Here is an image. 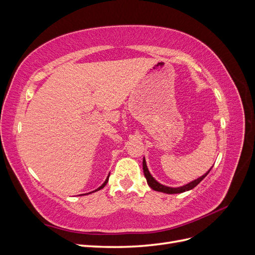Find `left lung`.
I'll return each instance as SVG.
<instances>
[{
	"label": "left lung",
	"instance_id": "obj_1",
	"mask_svg": "<svg viewBox=\"0 0 255 255\" xmlns=\"http://www.w3.org/2000/svg\"><path fill=\"white\" fill-rule=\"evenodd\" d=\"M142 168H143V173H144V176L146 179V182H148V185L149 186L153 189V190H156V191H159V192H165V194H181V192H184V191H187V190H190L192 188H195L197 185L201 182L204 177L210 173L211 171V168L210 170H208L205 174H203L202 176L198 177L197 180L192 181L186 185H184V186H181V187H168V186H165V185H161L160 183H158L154 177L151 175V173L149 172L148 170V167H146V163H145V159L143 158L142 160Z\"/></svg>",
	"mask_w": 255,
	"mask_h": 255
}]
</instances>
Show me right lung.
Masks as SVG:
<instances>
[{"label":"right lung","mask_w":255,"mask_h":255,"mask_svg":"<svg viewBox=\"0 0 255 255\" xmlns=\"http://www.w3.org/2000/svg\"><path fill=\"white\" fill-rule=\"evenodd\" d=\"M109 177H110V175H109V176H107V179L105 180V182H104V183H103V184L101 185V186H100L99 188H97L96 190H94V191H91V192H95V191H98V190H100V189H102V188H103V187L105 186V185L107 184V182H109ZM89 194H90V192H89ZM87 195H88V194H87Z\"/></svg>","instance_id":"add662e5"}]
</instances>
